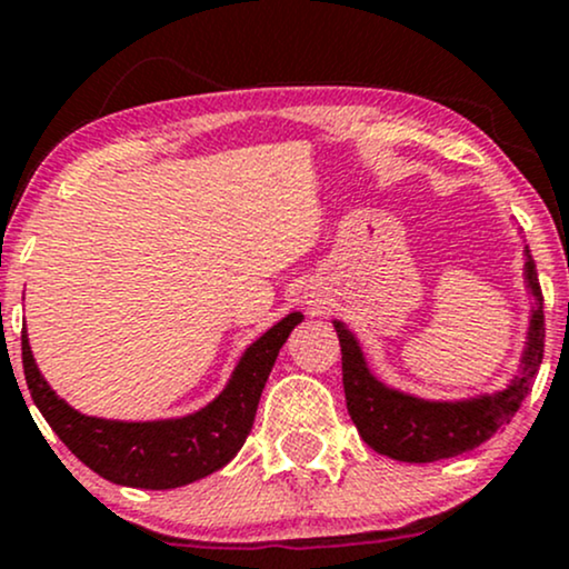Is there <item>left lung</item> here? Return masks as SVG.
<instances>
[{"mask_svg": "<svg viewBox=\"0 0 569 569\" xmlns=\"http://www.w3.org/2000/svg\"><path fill=\"white\" fill-rule=\"evenodd\" d=\"M525 278L535 297V310L519 377H513V382L500 393L471 398V401H422L385 388L367 369L356 337L335 321L339 348H342V385L350 420L375 452L401 462H433L471 452L511 422L525 396L532 390L546 342L543 293L530 251H527Z\"/></svg>", "mask_w": 569, "mask_h": 569, "instance_id": "obj_1", "label": "left lung"}]
</instances>
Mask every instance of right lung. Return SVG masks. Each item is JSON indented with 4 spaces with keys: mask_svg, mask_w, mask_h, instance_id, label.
Returning <instances> with one entry per match:
<instances>
[{
    "mask_svg": "<svg viewBox=\"0 0 569 569\" xmlns=\"http://www.w3.org/2000/svg\"><path fill=\"white\" fill-rule=\"evenodd\" d=\"M299 321L302 312H291L272 326L243 352L219 398L179 420L117 422L80 415L58 398L39 375L26 329L21 331L23 375L48 426L90 471L122 487L173 489L219 471L238 455L246 436L251 433L278 350Z\"/></svg>",
    "mask_w": 569,
    "mask_h": 569,
    "instance_id": "obj_1",
    "label": "right lung"
}]
</instances>
